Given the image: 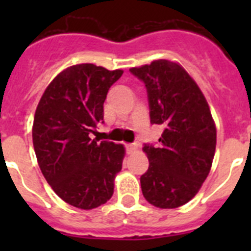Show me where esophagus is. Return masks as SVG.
Masks as SVG:
<instances>
[{"label": "esophagus", "mask_w": 251, "mask_h": 251, "mask_svg": "<svg viewBox=\"0 0 251 251\" xmlns=\"http://www.w3.org/2000/svg\"><path fill=\"white\" fill-rule=\"evenodd\" d=\"M137 150H138V145H137V143H130V145H127V152L128 153L136 152Z\"/></svg>", "instance_id": "esophagus-1"}]
</instances>
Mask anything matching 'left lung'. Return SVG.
<instances>
[{
  "instance_id": "obj_1",
  "label": "left lung",
  "mask_w": 251,
  "mask_h": 251,
  "mask_svg": "<svg viewBox=\"0 0 251 251\" xmlns=\"http://www.w3.org/2000/svg\"><path fill=\"white\" fill-rule=\"evenodd\" d=\"M129 72L145 83L151 124L165 128L158 146H143L150 159L141 176L143 196L159 208L185 205L199 192L214 159L216 128L207 101L176 63L156 60Z\"/></svg>"
}]
</instances>
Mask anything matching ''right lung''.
<instances>
[{
  "label": "right lung",
  "mask_w": 251,
  "mask_h": 251,
  "mask_svg": "<svg viewBox=\"0 0 251 251\" xmlns=\"http://www.w3.org/2000/svg\"><path fill=\"white\" fill-rule=\"evenodd\" d=\"M122 70L79 64L49 84L36 108L32 142L40 170L55 194L83 210L103 205L114 191L124 147L90 138L104 123V100Z\"/></svg>",
  "instance_id": "1"
}]
</instances>
